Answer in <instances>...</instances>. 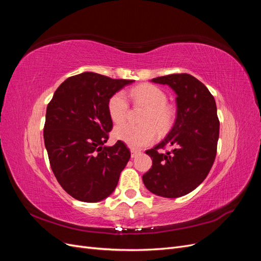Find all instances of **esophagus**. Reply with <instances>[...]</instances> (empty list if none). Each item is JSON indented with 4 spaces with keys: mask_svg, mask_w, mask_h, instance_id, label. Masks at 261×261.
<instances>
[{
    "mask_svg": "<svg viewBox=\"0 0 261 261\" xmlns=\"http://www.w3.org/2000/svg\"><path fill=\"white\" fill-rule=\"evenodd\" d=\"M139 153H140L139 150H137V149H134V148H132V149H130V155H132V158H135V156H137Z\"/></svg>",
    "mask_w": 261,
    "mask_h": 261,
    "instance_id": "esophagus-1",
    "label": "esophagus"
}]
</instances>
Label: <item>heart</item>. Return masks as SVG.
<instances>
[{
	"instance_id": "obj_1",
	"label": "heart",
	"mask_w": 261,
	"mask_h": 261,
	"mask_svg": "<svg viewBox=\"0 0 261 261\" xmlns=\"http://www.w3.org/2000/svg\"><path fill=\"white\" fill-rule=\"evenodd\" d=\"M130 97L148 109L144 117V126H135L128 123L117 125L113 130L115 139L123 141L132 148H143L156 138L158 132L168 129L174 120V111L167 106L168 97L159 87L153 85H140L130 90ZM128 111V102L123 91H118L108 101V112L114 123L125 120ZM155 124L153 125V124Z\"/></svg>"
}]
</instances>
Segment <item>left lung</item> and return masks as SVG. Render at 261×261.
Returning a JSON list of instances; mask_svg holds the SVG:
<instances>
[{
	"label": "left lung",
	"instance_id": "1",
	"mask_svg": "<svg viewBox=\"0 0 261 261\" xmlns=\"http://www.w3.org/2000/svg\"><path fill=\"white\" fill-rule=\"evenodd\" d=\"M168 85L176 94V117L162 141L146 153L152 167L143 175L149 192L177 198L198 187L216 159L220 123L217 106L208 88L189 74H172L151 80ZM165 145L170 152H161Z\"/></svg>",
	"mask_w": 261,
	"mask_h": 261
}]
</instances>
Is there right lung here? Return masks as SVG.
<instances>
[{
    "mask_svg": "<svg viewBox=\"0 0 261 261\" xmlns=\"http://www.w3.org/2000/svg\"><path fill=\"white\" fill-rule=\"evenodd\" d=\"M134 82L82 73L62 83L46 107L43 138L51 169L63 189L77 200L108 198L129 160L123 141L105 144L113 126L108 101Z\"/></svg>",
    "mask_w": 261,
    "mask_h": 261,
    "instance_id": "obj_1",
    "label": "right lung"
}]
</instances>
